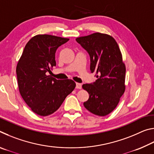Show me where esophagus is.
<instances>
[{
    "instance_id": "obj_1",
    "label": "esophagus",
    "mask_w": 154,
    "mask_h": 154,
    "mask_svg": "<svg viewBox=\"0 0 154 154\" xmlns=\"http://www.w3.org/2000/svg\"><path fill=\"white\" fill-rule=\"evenodd\" d=\"M76 88H77V89H82V83H76Z\"/></svg>"
}]
</instances>
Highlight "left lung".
<instances>
[{"mask_svg":"<svg viewBox=\"0 0 154 154\" xmlns=\"http://www.w3.org/2000/svg\"><path fill=\"white\" fill-rule=\"evenodd\" d=\"M90 58V71L98 79L82 88L89 94L83 103L85 109L98 116L113 111L125 91L126 66L116 40L106 34L96 32L76 38Z\"/></svg>","mask_w":154,"mask_h":154,"instance_id":"obj_1","label":"left lung"}]
</instances>
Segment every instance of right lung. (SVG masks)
Masks as SVG:
<instances>
[{
    "mask_svg": "<svg viewBox=\"0 0 154 154\" xmlns=\"http://www.w3.org/2000/svg\"><path fill=\"white\" fill-rule=\"evenodd\" d=\"M69 39L49 35L35 36L26 45L16 73L20 94L34 113H54L75 88L71 79L58 80L49 75L55 66V54Z\"/></svg>",
    "mask_w": 154,
    "mask_h": 154,
    "instance_id": "1",
    "label": "right lung"
}]
</instances>
